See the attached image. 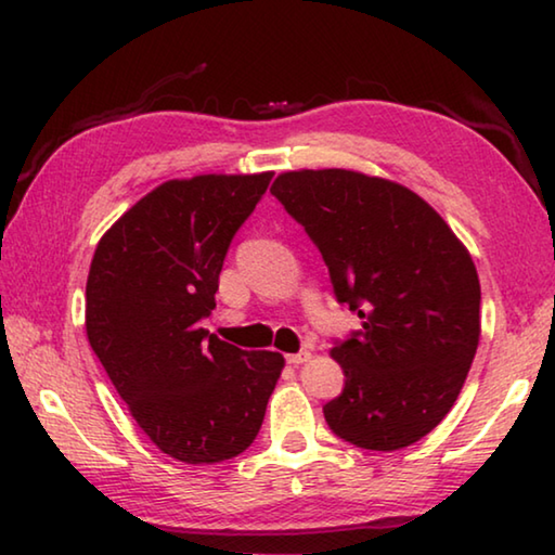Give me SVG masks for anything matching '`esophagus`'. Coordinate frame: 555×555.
Masks as SVG:
<instances>
[{
	"mask_svg": "<svg viewBox=\"0 0 555 555\" xmlns=\"http://www.w3.org/2000/svg\"><path fill=\"white\" fill-rule=\"evenodd\" d=\"M309 358H312V351H307V348H302V351H299V353H289V356H287V363L297 367V365L307 363Z\"/></svg>",
	"mask_w": 555,
	"mask_h": 555,
	"instance_id": "1",
	"label": "esophagus"
}]
</instances>
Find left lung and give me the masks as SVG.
<instances>
[{"label":"left lung","mask_w":555,"mask_h":555,"mask_svg":"<svg viewBox=\"0 0 555 555\" xmlns=\"http://www.w3.org/2000/svg\"><path fill=\"white\" fill-rule=\"evenodd\" d=\"M270 192L322 253L334 295L363 319L332 358L346 387L326 424L367 451L439 426L480 341V280L439 214L402 184L356 170L278 175Z\"/></svg>","instance_id":"8db88e82"}]
</instances>
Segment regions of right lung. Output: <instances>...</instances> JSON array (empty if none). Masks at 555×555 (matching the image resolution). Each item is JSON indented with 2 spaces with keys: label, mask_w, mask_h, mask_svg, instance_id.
<instances>
[{
  "label": "right lung",
  "mask_w": 555,
  "mask_h": 555,
  "mask_svg": "<svg viewBox=\"0 0 555 555\" xmlns=\"http://www.w3.org/2000/svg\"><path fill=\"white\" fill-rule=\"evenodd\" d=\"M272 172L197 175L145 194L96 243L85 326L135 424L182 463H219L256 441L285 358L241 351L202 319Z\"/></svg>",
  "instance_id": "1"
}]
</instances>
